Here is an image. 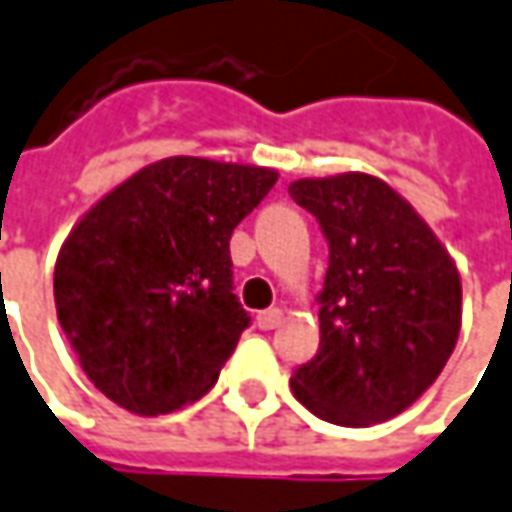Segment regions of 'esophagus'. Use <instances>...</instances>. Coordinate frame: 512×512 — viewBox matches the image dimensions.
<instances>
[{
	"mask_svg": "<svg viewBox=\"0 0 512 512\" xmlns=\"http://www.w3.org/2000/svg\"><path fill=\"white\" fill-rule=\"evenodd\" d=\"M281 321H284V312L281 310H264L256 315V324H259V329H276L281 327Z\"/></svg>",
	"mask_w": 512,
	"mask_h": 512,
	"instance_id": "34e87169",
	"label": "esophagus"
}]
</instances>
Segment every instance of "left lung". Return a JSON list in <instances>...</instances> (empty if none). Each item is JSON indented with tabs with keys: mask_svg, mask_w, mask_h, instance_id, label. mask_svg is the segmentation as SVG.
Masks as SVG:
<instances>
[{
	"mask_svg": "<svg viewBox=\"0 0 512 512\" xmlns=\"http://www.w3.org/2000/svg\"><path fill=\"white\" fill-rule=\"evenodd\" d=\"M329 242L318 293V355L290 389L315 417L346 428L392 420L440 377L462 327L451 253L411 202L363 171L290 183Z\"/></svg>",
	"mask_w": 512,
	"mask_h": 512,
	"instance_id": "8db88e82",
	"label": "left lung"
}]
</instances>
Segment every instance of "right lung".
<instances>
[{"label": "right lung", "instance_id": "1", "mask_svg": "<svg viewBox=\"0 0 512 512\" xmlns=\"http://www.w3.org/2000/svg\"><path fill=\"white\" fill-rule=\"evenodd\" d=\"M276 180V168L166 157L75 222L53 276L58 324L115 406L157 417L211 392L250 324L231 233Z\"/></svg>", "mask_w": 512, "mask_h": 512}]
</instances>
